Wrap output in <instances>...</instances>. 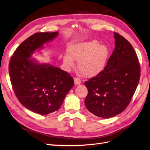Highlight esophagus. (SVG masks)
<instances>
[{
  "mask_svg": "<svg viewBox=\"0 0 150 150\" xmlns=\"http://www.w3.org/2000/svg\"><path fill=\"white\" fill-rule=\"evenodd\" d=\"M81 84V80L80 79L78 78H74V85H79Z\"/></svg>",
  "mask_w": 150,
  "mask_h": 150,
  "instance_id": "obj_1",
  "label": "esophagus"
}]
</instances>
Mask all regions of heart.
<instances>
[{
    "label": "heart",
    "mask_w": 150,
    "mask_h": 150,
    "mask_svg": "<svg viewBox=\"0 0 150 150\" xmlns=\"http://www.w3.org/2000/svg\"><path fill=\"white\" fill-rule=\"evenodd\" d=\"M69 54L61 55L65 68L69 70L78 60V67L85 77L92 78L104 70L109 56V49L96 40L78 43L68 49Z\"/></svg>",
    "instance_id": "b5f03b06"
}]
</instances>
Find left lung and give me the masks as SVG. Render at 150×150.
<instances>
[{
    "instance_id": "left-lung-1",
    "label": "left lung",
    "mask_w": 150,
    "mask_h": 150,
    "mask_svg": "<svg viewBox=\"0 0 150 150\" xmlns=\"http://www.w3.org/2000/svg\"><path fill=\"white\" fill-rule=\"evenodd\" d=\"M115 49L104 70L85 82L88 94L85 105L92 114L110 118L127 107L139 84L141 67L127 40L114 33Z\"/></svg>"
}]
</instances>
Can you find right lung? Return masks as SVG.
<instances>
[{
  "instance_id": "add662e5",
  "label": "right lung",
  "mask_w": 150,
  "mask_h": 150,
  "mask_svg": "<svg viewBox=\"0 0 150 150\" xmlns=\"http://www.w3.org/2000/svg\"><path fill=\"white\" fill-rule=\"evenodd\" d=\"M58 35V32L35 33L18 46L9 61L10 80L16 98L26 108L41 115L58 110L74 86L67 72L31 58Z\"/></svg>"
}]
</instances>
